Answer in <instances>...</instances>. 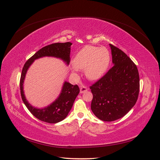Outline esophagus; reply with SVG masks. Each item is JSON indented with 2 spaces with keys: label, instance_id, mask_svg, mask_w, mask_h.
Returning <instances> with one entry per match:
<instances>
[{
  "label": "esophagus",
  "instance_id": "esophagus-1",
  "mask_svg": "<svg viewBox=\"0 0 160 160\" xmlns=\"http://www.w3.org/2000/svg\"><path fill=\"white\" fill-rule=\"evenodd\" d=\"M80 93H83L84 92H86V91H88V88L86 86H80Z\"/></svg>",
  "mask_w": 160,
  "mask_h": 160
}]
</instances>
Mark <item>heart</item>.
I'll use <instances>...</instances> for the list:
<instances>
[{"label":"heart","mask_w":160,"mask_h":160,"mask_svg":"<svg viewBox=\"0 0 160 160\" xmlns=\"http://www.w3.org/2000/svg\"><path fill=\"white\" fill-rule=\"evenodd\" d=\"M109 63V53L105 47L88 45L82 48L74 58L76 68L85 70L88 79L96 80L104 74ZM76 69H73L75 73Z\"/></svg>","instance_id":"1"}]
</instances>
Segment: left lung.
Returning <instances> with one entry per match:
<instances>
[{"label":"left lung","instance_id":"obj_1","mask_svg":"<svg viewBox=\"0 0 160 160\" xmlns=\"http://www.w3.org/2000/svg\"><path fill=\"white\" fill-rule=\"evenodd\" d=\"M109 45L114 66L90 87L92 112L100 120L108 122L125 116L137 102L140 90L137 65L122 51Z\"/></svg>","mask_w":160,"mask_h":160}]
</instances>
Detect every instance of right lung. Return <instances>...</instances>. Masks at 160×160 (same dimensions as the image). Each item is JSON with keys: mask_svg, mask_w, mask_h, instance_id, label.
Masks as SVG:
<instances>
[{"mask_svg": "<svg viewBox=\"0 0 160 160\" xmlns=\"http://www.w3.org/2000/svg\"><path fill=\"white\" fill-rule=\"evenodd\" d=\"M71 45L72 43L70 42H66L56 43L47 45L39 49L31 58H29L23 67L20 81L22 101L31 113L41 121L48 123H57L64 119L72 108L74 100L80 92V89L78 85H72L69 82H64L61 93L55 101L45 108L38 109L28 103L23 93V84L27 70L35 59L43 57L59 58L68 64L70 62Z\"/></svg>", "mask_w": 160, "mask_h": 160, "instance_id": "add662e5", "label": "right lung"}]
</instances>
